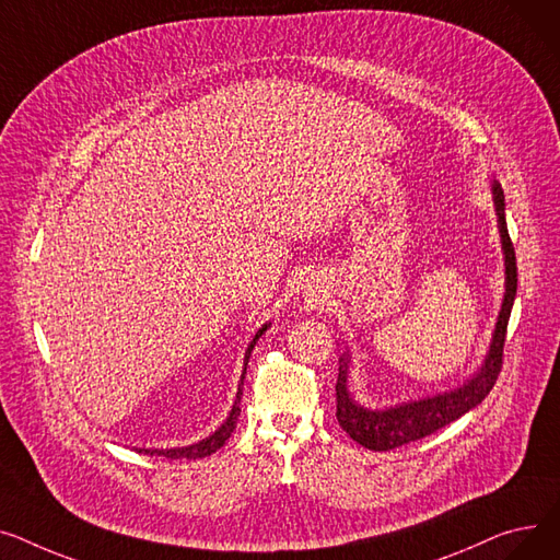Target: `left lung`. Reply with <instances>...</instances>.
<instances>
[{"label":"left lung","instance_id":"1","mask_svg":"<svg viewBox=\"0 0 560 560\" xmlns=\"http://www.w3.org/2000/svg\"><path fill=\"white\" fill-rule=\"evenodd\" d=\"M492 199H495V212L500 223V237L504 250V267H506V293L504 303L498 316L495 335H492L490 350L483 359L481 369L464 382V386H456L447 393H436L432 398H422L405 405H396L384 411H371L357 405L348 390V354L341 357L339 377H337V420L343 427V432L375 452L396 450L400 445L413 443L434 434L441 427L462 418L488 396L490 388L495 386L498 375L502 371V357H504V341H506V327L511 307L517 291V265H515V250L509 237L506 217H504V191L500 183H492Z\"/></svg>","mask_w":560,"mask_h":560}]
</instances>
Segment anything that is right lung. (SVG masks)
<instances>
[{
	"instance_id": "obj_1",
	"label": "right lung",
	"mask_w": 560,
	"mask_h": 560,
	"mask_svg": "<svg viewBox=\"0 0 560 560\" xmlns=\"http://www.w3.org/2000/svg\"><path fill=\"white\" fill-rule=\"evenodd\" d=\"M267 327H269V325H261L259 330H257V335H255V339L250 341V346H248V350H246V357H244V373H242V380H240L235 405H233V409H230V416L225 418V422L219 427V430H217L212 436H208V439H203V441H199V443H194V445H187V447H172V450H144V447H140L138 452L158 454V456H167V458H203V456H210L212 452H217L219 447H223V443L230 439V434H233V430L237 427V418H240V411H242V409H240V405H242V386H244V377H246L248 357H250V352H253L257 339L267 332Z\"/></svg>"
}]
</instances>
